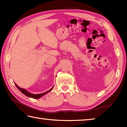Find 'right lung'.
<instances>
[{
    "instance_id": "right-lung-1",
    "label": "right lung",
    "mask_w": 127,
    "mask_h": 127,
    "mask_svg": "<svg viewBox=\"0 0 127 127\" xmlns=\"http://www.w3.org/2000/svg\"><path fill=\"white\" fill-rule=\"evenodd\" d=\"M15 84V85H16V86L17 87V88L20 91L22 94H24L25 95H26V96H27V97H31V98H34V99H38V98H39L41 97L42 96H43V95H46V94L49 93V92H50V91L52 90V89H53V88H51V89H50V90H48V91H46V92H45V93H44L40 94H33L30 93L29 92H28L27 90H26L25 89L20 88V87H19L18 86H17L16 84Z\"/></svg>"
}]
</instances>
